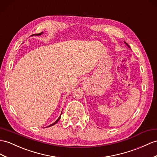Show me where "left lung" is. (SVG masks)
Returning a JSON list of instances; mask_svg holds the SVG:
<instances>
[{
  "label": "left lung",
  "instance_id": "8db88e82",
  "mask_svg": "<svg viewBox=\"0 0 157 157\" xmlns=\"http://www.w3.org/2000/svg\"><path fill=\"white\" fill-rule=\"evenodd\" d=\"M124 42V43H125V44H127V46H128V48H130V46H128V44H127V43H126V42Z\"/></svg>",
  "mask_w": 157,
  "mask_h": 157
}]
</instances>
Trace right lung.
<instances>
[{
    "instance_id": "1",
    "label": "right lung",
    "mask_w": 157,
    "mask_h": 157,
    "mask_svg": "<svg viewBox=\"0 0 157 157\" xmlns=\"http://www.w3.org/2000/svg\"><path fill=\"white\" fill-rule=\"evenodd\" d=\"M42 34H43V33H42H42H39V34H33V35H32V36H40V35H41ZM60 117H61V115H60V116H59V118L57 119V120H56V121L54 123H52V124H50V125H49V126H48L47 127H51V126H53L54 125V124H55L56 123H58V121L59 120V119H60Z\"/></svg>"
}]
</instances>
